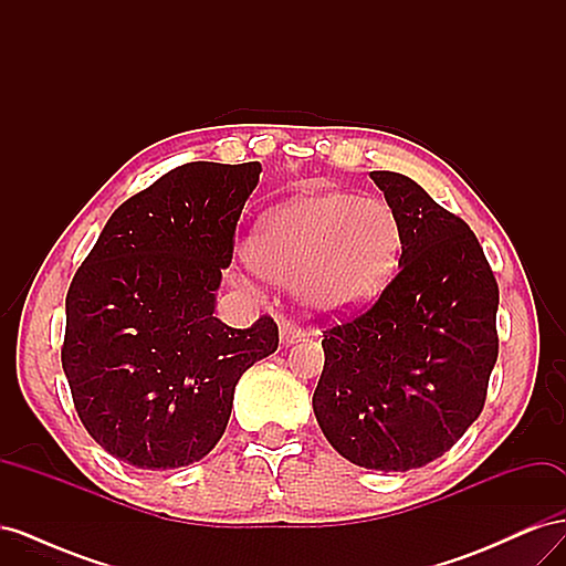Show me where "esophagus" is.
Masks as SVG:
<instances>
[{"instance_id":"34e87169","label":"esophagus","mask_w":566,"mask_h":566,"mask_svg":"<svg viewBox=\"0 0 566 566\" xmlns=\"http://www.w3.org/2000/svg\"><path fill=\"white\" fill-rule=\"evenodd\" d=\"M304 337V331L300 328L297 323H290V321H285L283 325H281V342L283 345L287 347V345H293V342H297V339H302Z\"/></svg>"}]
</instances>
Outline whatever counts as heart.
Returning <instances> with one entry per match:
<instances>
[{"label": "heart", "instance_id": "heart-1", "mask_svg": "<svg viewBox=\"0 0 566 566\" xmlns=\"http://www.w3.org/2000/svg\"><path fill=\"white\" fill-rule=\"evenodd\" d=\"M401 254V227L387 202L310 193L264 214L245 243L260 276L290 285L318 316H347L378 297Z\"/></svg>", "mask_w": 566, "mask_h": 566}]
</instances>
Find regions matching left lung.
Wrapping results in <instances>:
<instances>
[{
	"instance_id": "1",
	"label": "left lung",
	"mask_w": 566,
	"mask_h": 566,
	"mask_svg": "<svg viewBox=\"0 0 566 566\" xmlns=\"http://www.w3.org/2000/svg\"><path fill=\"white\" fill-rule=\"evenodd\" d=\"M370 179L399 219V271L370 310L323 331L314 413L342 458L406 472L447 453L482 413L499 283L470 227L422 186Z\"/></svg>"
}]
</instances>
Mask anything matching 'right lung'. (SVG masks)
I'll list each match as a JSON object with an SVG mask.
<instances>
[{"mask_svg":"<svg viewBox=\"0 0 566 566\" xmlns=\"http://www.w3.org/2000/svg\"><path fill=\"white\" fill-rule=\"evenodd\" d=\"M262 165L186 163L125 200L65 297L63 373L84 430L113 458L172 470L227 430L241 375L279 349L262 316L214 314L221 269Z\"/></svg>","mask_w":566,"mask_h":566,"instance_id":"1","label":"right lung"}]
</instances>
